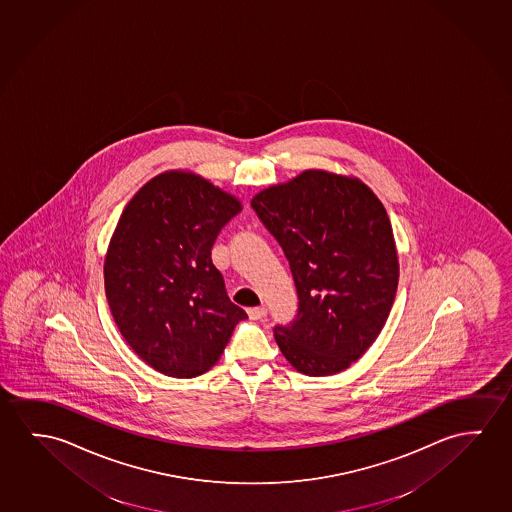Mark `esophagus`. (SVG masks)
<instances>
[{
    "label": "esophagus",
    "instance_id": "obj_1",
    "mask_svg": "<svg viewBox=\"0 0 512 512\" xmlns=\"http://www.w3.org/2000/svg\"><path fill=\"white\" fill-rule=\"evenodd\" d=\"M248 312V315H250V319H253V321H259V319H264L266 315H268V308L266 307H253L248 308L246 310Z\"/></svg>",
    "mask_w": 512,
    "mask_h": 512
}]
</instances>
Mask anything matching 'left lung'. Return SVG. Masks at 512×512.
I'll return each instance as SVG.
<instances>
[{
  "label": "left lung",
  "mask_w": 512,
  "mask_h": 512,
  "mask_svg": "<svg viewBox=\"0 0 512 512\" xmlns=\"http://www.w3.org/2000/svg\"><path fill=\"white\" fill-rule=\"evenodd\" d=\"M252 209L289 260L298 314L275 326L294 369L331 376L378 339L399 282L385 207L358 179L307 170L253 197Z\"/></svg>",
  "instance_id": "1"
}]
</instances>
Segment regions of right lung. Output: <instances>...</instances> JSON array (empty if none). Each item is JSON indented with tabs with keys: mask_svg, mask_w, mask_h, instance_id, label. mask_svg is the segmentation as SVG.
Listing matches in <instances>:
<instances>
[{
	"mask_svg": "<svg viewBox=\"0 0 512 512\" xmlns=\"http://www.w3.org/2000/svg\"><path fill=\"white\" fill-rule=\"evenodd\" d=\"M241 204L198 175L166 172L126 205L104 262L111 315L134 353L173 378L218 362L248 315L211 259Z\"/></svg>",
	"mask_w": 512,
	"mask_h": 512,
	"instance_id": "right-lung-1",
	"label": "right lung"
}]
</instances>
